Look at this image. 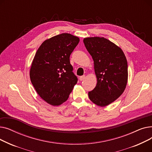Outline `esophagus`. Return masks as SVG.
I'll list each match as a JSON object with an SVG mask.
<instances>
[{"mask_svg": "<svg viewBox=\"0 0 152 152\" xmlns=\"http://www.w3.org/2000/svg\"><path fill=\"white\" fill-rule=\"evenodd\" d=\"M85 78H86V76L85 75L81 76L79 77V80H80V81H83V80H84Z\"/></svg>", "mask_w": 152, "mask_h": 152, "instance_id": "1", "label": "esophagus"}]
</instances>
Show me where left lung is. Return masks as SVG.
Masks as SVG:
<instances>
[{"label":"left lung","instance_id":"obj_1","mask_svg":"<svg viewBox=\"0 0 152 152\" xmlns=\"http://www.w3.org/2000/svg\"><path fill=\"white\" fill-rule=\"evenodd\" d=\"M87 51L94 60L97 85L88 95L99 107H105L115 101L124 92L128 79L127 61L119 46L100 37L83 39Z\"/></svg>","mask_w":152,"mask_h":152}]
</instances>
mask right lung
Returning a JSON list of instances; mask_svg holds the SVG:
<instances>
[{
	"label": "right lung",
	"mask_w": 152,
	"mask_h": 152,
	"mask_svg": "<svg viewBox=\"0 0 152 152\" xmlns=\"http://www.w3.org/2000/svg\"><path fill=\"white\" fill-rule=\"evenodd\" d=\"M79 42L78 37L62 33L46 39L35 54L29 71L31 81L39 96L51 105L66 101L77 82L69 56Z\"/></svg>",
	"instance_id": "1"
}]
</instances>
